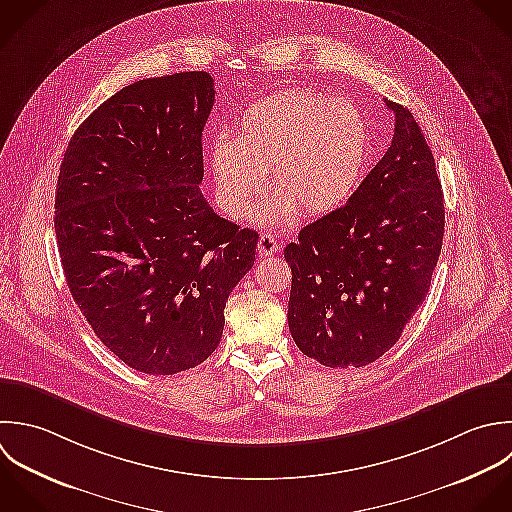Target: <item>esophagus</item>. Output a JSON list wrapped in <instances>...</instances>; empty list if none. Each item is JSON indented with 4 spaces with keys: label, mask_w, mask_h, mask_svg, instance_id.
<instances>
[{
    "label": "esophagus",
    "mask_w": 512,
    "mask_h": 512,
    "mask_svg": "<svg viewBox=\"0 0 512 512\" xmlns=\"http://www.w3.org/2000/svg\"><path fill=\"white\" fill-rule=\"evenodd\" d=\"M279 251V243L277 239L271 235V233H263L259 237V243H257V253L259 257H269V255H275Z\"/></svg>",
    "instance_id": "esophagus-1"
}]
</instances>
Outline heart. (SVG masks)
Masks as SVG:
<instances>
[{
    "label": "heart",
    "mask_w": 512,
    "mask_h": 512,
    "mask_svg": "<svg viewBox=\"0 0 512 512\" xmlns=\"http://www.w3.org/2000/svg\"><path fill=\"white\" fill-rule=\"evenodd\" d=\"M367 157L369 129L357 105L311 91H281L253 103L235 137L219 135L209 149L217 203L231 219L251 215L269 169L275 193L257 211L263 223L337 209L355 191Z\"/></svg>",
    "instance_id": "1"
}]
</instances>
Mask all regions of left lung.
<instances>
[{
    "mask_svg": "<svg viewBox=\"0 0 512 512\" xmlns=\"http://www.w3.org/2000/svg\"><path fill=\"white\" fill-rule=\"evenodd\" d=\"M395 111L383 159L349 201L299 231L289 331L327 367H365L385 355L423 305L439 261L445 203L435 157L413 113Z\"/></svg>",
    "mask_w": 512,
    "mask_h": 512,
    "instance_id": "left-lung-1",
    "label": "left lung"
}]
</instances>
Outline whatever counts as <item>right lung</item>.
<instances>
[{"instance_id":"obj_1","label":"right lung","mask_w":512,"mask_h":512,"mask_svg":"<svg viewBox=\"0 0 512 512\" xmlns=\"http://www.w3.org/2000/svg\"><path fill=\"white\" fill-rule=\"evenodd\" d=\"M207 71L135 81L73 133L57 177L55 235L67 287L125 365L175 375L219 345L225 303L259 235L205 201Z\"/></svg>"}]
</instances>
